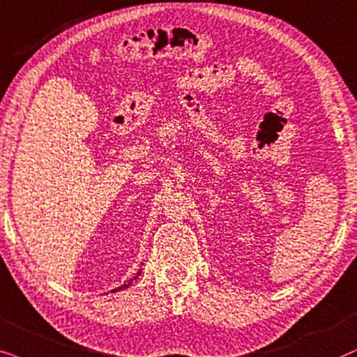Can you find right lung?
I'll use <instances>...</instances> for the list:
<instances>
[{"label":"right lung","instance_id":"obj_1","mask_svg":"<svg viewBox=\"0 0 357 357\" xmlns=\"http://www.w3.org/2000/svg\"><path fill=\"white\" fill-rule=\"evenodd\" d=\"M142 274V269L139 271V273H137L135 275H134V278H132V279H129V281H127V282H123L122 284V286L121 287H117V289H112V291L111 292H117V291H123V289H127V287H129V286H132V282H134L135 281V279L137 278H139V275Z\"/></svg>","mask_w":357,"mask_h":357}]
</instances>
